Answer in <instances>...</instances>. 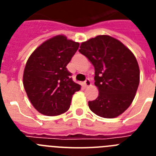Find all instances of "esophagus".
I'll list each match as a JSON object with an SVG mask.
<instances>
[{
    "instance_id": "obj_1",
    "label": "esophagus",
    "mask_w": 156,
    "mask_h": 156,
    "mask_svg": "<svg viewBox=\"0 0 156 156\" xmlns=\"http://www.w3.org/2000/svg\"><path fill=\"white\" fill-rule=\"evenodd\" d=\"M90 84H91V82H90V80L87 79L86 80L84 81V83H83V87H87L90 86Z\"/></svg>"
}]
</instances>
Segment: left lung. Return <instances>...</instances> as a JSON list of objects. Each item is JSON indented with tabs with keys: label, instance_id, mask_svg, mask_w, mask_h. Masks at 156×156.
Here are the masks:
<instances>
[{
	"label": "left lung",
	"instance_id": "1",
	"mask_svg": "<svg viewBox=\"0 0 156 156\" xmlns=\"http://www.w3.org/2000/svg\"><path fill=\"white\" fill-rule=\"evenodd\" d=\"M79 51L94 67L98 96L88 101L90 109L103 118H115L129 108L140 82L137 59L129 48L108 35L83 42Z\"/></svg>",
	"mask_w": 156,
	"mask_h": 156
}]
</instances>
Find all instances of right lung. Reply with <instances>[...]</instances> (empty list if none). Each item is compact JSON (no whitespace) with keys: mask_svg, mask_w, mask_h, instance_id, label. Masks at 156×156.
<instances>
[{"mask_svg":"<svg viewBox=\"0 0 156 156\" xmlns=\"http://www.w3.org/2000/svg\"><path fill=\"white\" fill-rule=\"evenodd\" d=\"M78 42L58 35L31 54L23 73V86L30 102L43 115L55 116L69 110L80 85L71 78L66 66L79 48Z\"/></svg>","mask_w":156,"mask_h":156,"instance_id":"1","label":"right lung"}]
</instances>
